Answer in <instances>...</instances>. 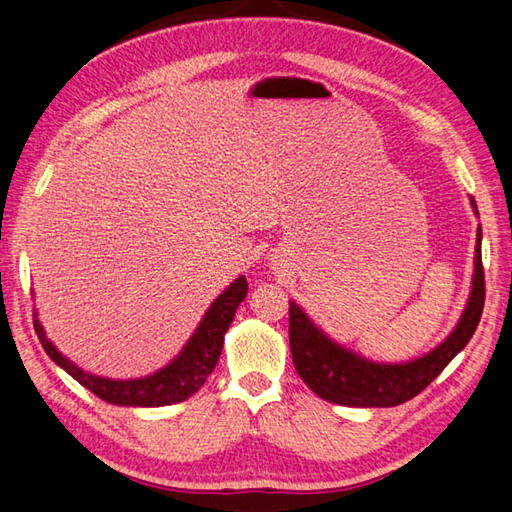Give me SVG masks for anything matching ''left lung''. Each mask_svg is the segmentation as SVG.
Listing matches in <instances>:
<instances>
[{
	"label": "left lung",
	"instance_id": "8db88e82",
	"mask_svg": "<svg viewBox=\"0 0 512 512\" xmlns=\"http://www.w3.org/2000/svg\"><path fill=\"white\" fill-rule=\"evenodd\" d=\"M478 214V206L471 199ZM482 230L478 227L473 287L458 326L427 355L407 363H374L328 339L298 304L289 302V346L302 381L324 401L348 407H394L414 399L469 344L484 309Z\"/></svg>",
	"mask_w": 512,
	"mask_h": 512
}]
</instances>
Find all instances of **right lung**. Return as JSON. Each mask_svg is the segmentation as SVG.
<instances>
[{"mask_svg":"<svg viewBox=\"0 0 512 512\" xmlns=\"http://www.w3.org/2000/svg\"><path fill=\"white\" fill-rule=\"evenodd\" d=\"M245 295H247V280L241 276L212 302L208 313L203 315L201 324L197 326L195 335L188 339V344L179 352L177 359H173L166 368L157 370L155 374H151V377H144V379L113 381V379H102V377H96V374L83 372L52 346L50 339L45 337L39 320H34V331H37L39 342L43 350L50 355V359L54 363H59L67 374H72L83 388L94 392L98 399L113 405L162 407V405L186 401L188 396L195 394L201 385L206 383V379L210 377L221 357L223 337L234 320L238 304L245 300Z\"/></svg>","mask_w":512,"mask_h":512,"instance_id":"add662e5","label":"right lung"}]
</instances>
